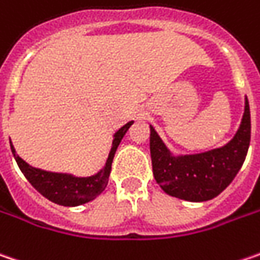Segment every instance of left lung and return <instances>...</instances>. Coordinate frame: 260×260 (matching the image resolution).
Listing matches in <instances>:
<instances>
[{"mask_svg":"<svg viewBox=\"0 0 260 260\" xmlns=\"http://www.w3.org/2000/svg\"><path fill=\"white\" fill-rule=\"evenodd\" d=\"M250 145V108L244 114L234 137L227 145L194 155L174 156L150 125V158L156 183L170 196L190 202L214 199L240 171Z\"/></svg>","mask_w":260,"mask_h":260,"instance_id":"8db88e82","label":"left lung"}]
</instances>
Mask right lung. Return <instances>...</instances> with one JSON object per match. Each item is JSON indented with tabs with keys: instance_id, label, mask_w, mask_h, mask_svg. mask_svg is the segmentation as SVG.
<instances>
[{
	"instance_id": "obj_1",
	"label": "right lung",
	"mask_w": 260,
	"mask_h": 260,
	"mask_svg": "<svg viewBox=\"0 0 260 260\" xmlns=\"http://www.w3.org/2000/svg\"><path fill=\"white\" fill-rule=\"evenodd\" d=\"M132 124H133V121H128L127 124H124L120 130L115 132L114 140H112V148L110 150L105 167L99 173H96L95 175H90V177H74L72 174L44 171V170L35 168V167H30L27 162H24L16 153V149L13 145H11V152L14 155V159L21 170V173L42 196H45L46 199H49L57 205L79 206V205H83L86 202L93 201L105 190L107 184H108L111 165H112L115 150H117L121 139L127 133V130Z\"/></svg>"
}]
</instances>
